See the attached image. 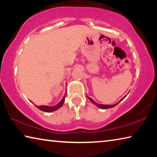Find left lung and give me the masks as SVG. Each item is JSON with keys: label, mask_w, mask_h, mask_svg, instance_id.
<instances>
[{"label": "left lung", "mask_w": 157, "mask_h": 157, "mask_svg": "<svg viewBox=\"0 0 157 157\" xmlns=\"http://www.w3.org/2000/svg\"><path fill=\"white\" fill-rule=\"evenodd\" d=\"M86 96H87V95H86ZM87 98H89V100L90 101H91V102L93 103V104H94V105H96L98 107H99V108H100V109H109V108H112V107H115V106H116L117 105H118V103L120 102L121 100H123L124 99V98H125V96H124L123 98H122V99H121L120 101H119L118 102H117L116 104H115V105H100V104H98V103H97V102H95V101L92 99V98H89V97H88V96H87Z\"/></svg>", "instance_id": "1"}]
</instances>
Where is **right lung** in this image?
I'll return each instance as SVG.
<instances>
[{
	"label": "right lung",
	"mask_w": 157,
	"mask_h": 157,
	"mask_svg": "<svg viewBox=\"0 0 157 157\" xmlns=\"http://www.w3.org/2000/svg\"><path fill=\"white\" fill-rule=\"evenodd\" d=\"M66 93L65 94V95L63 97V98L62 99V100L58 103L57 105H55V106H46V105H41V106H37L35 105L36 107H37L39 109H40L43 111H45V112H52V111H56L58 109H59L63 104V102L65 100V98H66Z\"/></svg>",
	"instance_id": "obj_1"
}]
</instances>
